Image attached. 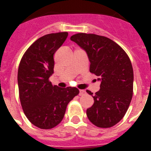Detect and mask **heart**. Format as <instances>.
<instances>
[{
    "label": "heart",
    "mask_w": 151,
    "mask_h": 151,
    "mask_svg": "<svg viewBox=\"0 0 151 151\" xmlns=\"http://www.w3.org/2000/svg\"><path fill=\"white\" fill-rule=\"evenodd\" d=\"M81 58V51H78L75 52L74 54V59H75V63L80 61Z\"/></svg>",
    "instance_id": "heart-1"
}]
</instances>
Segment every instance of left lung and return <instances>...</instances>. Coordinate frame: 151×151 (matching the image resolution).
<instances>
[{
	"label": "left lung",
	"mask_w": 151,
	"mask_h": 151,
	"mask_svg": "<svg viewBox=\"0 0 151 151\" xmlns=\"http://www.w3.org/2000/svg\"><path fill=\"white\" fill-rule=\"evenodd\" d=\"M68 36L67 32L49 34L37 39L25 52L18 70V86L22 110L29 122L51 129L62 122L68 103L79 94L64 83L52 85L53 55Z\"/></svg>",
	"instance_id": "left-lung-1"
}]
</instances>
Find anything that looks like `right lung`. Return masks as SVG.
I'll return each instance as SVG.
<instances>
[{
	"label": "right lung",
	"mask_w": 151,
	"mask_h": 151,
	"mask_svg": "<svg viewBox=\"0 0 151 151\" xmlns=\"http://www.w3.org/2000/svg\"><path fill=\"white\" fill-rule=\"evenodd\" d=\"M70 40L87 52L90 72L99 83L100 88L92 96L94 103L86 110L88 118L99 128L114 126L124 117L132 98L131 61L118 45L105 37L77 34Z\"/></svg>",
	"instance_id": "1"
}]
</instances>
